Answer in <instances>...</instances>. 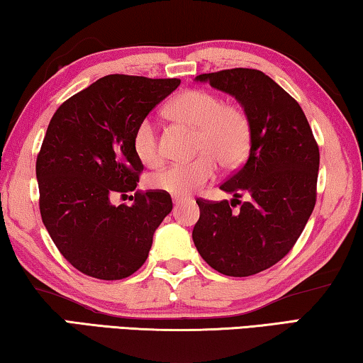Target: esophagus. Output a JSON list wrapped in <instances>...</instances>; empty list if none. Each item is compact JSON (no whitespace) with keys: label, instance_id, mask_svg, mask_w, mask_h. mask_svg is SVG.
Wrapping results in <instances>:
<instances>
[{"label":"esophagus","instance_id":"34e87169","mask_svg":"<svg viewBox=\"0 0 363 363\" xmlns=\"http://www.w3.org/2000/svg\"><path fill=\"white\" fill-rule=\"evenodd\" d=\"M172 199H174V204H180L183 201H193L191 198H185V196H172Z\"/></svg>","mask_w":363,"mask_h":363}]
</instances>
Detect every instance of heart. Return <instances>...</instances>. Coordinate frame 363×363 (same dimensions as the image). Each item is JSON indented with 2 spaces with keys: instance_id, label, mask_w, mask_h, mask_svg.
<instances>
[{
  "instance_id": "heart-1",
  "label": "heart",
  "mask_w": 363,
  "mask_h": 363,
  "mask_svg": "<svg viewBox=\"0 0 363 363\" xmlns=\"http://www.w3.org/2000/svg\"><path fill=\"white\" fill-rule=\"evenodd\" d=\"M167 114L174 121L196 128V151L191 160L174 162L150 178L152 188L175 196H188L211 182L217 162L235 169L245 162L251 146V122L245 109L223 103L218 94L206 90H186L170 101ZM135 156L154 167L162 160L157 130L150 118L136 125L132 138Z\"/></svg>"
}]
</instances>
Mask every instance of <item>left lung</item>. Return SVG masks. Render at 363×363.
Segmentation results:
<instances>
[{
    "mask_svg": "<svg viewBox=\"0 0 363 363\" xmlns=\"http://www.w3.org/2000/svg\"><path fill=\"white\" fill-rule=\"evenodd\" d=\"M196 82L240 101L251 122V147L245 165L220 185L233 193L231 203L196 201L194 246L223 275H255L293 249L315 207L318 145L298 101L260 70L228 69ZM236 203L242 206L233 211Z\"/></svg>",
    "mask_w": 363,
    "mask_h": 363,
    "instance_id": "1",
    "label": "left lung"
}]
</instances>
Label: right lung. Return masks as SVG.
<instances>
[{"label":"right lung","instance_id":"right-lung-1","mask_svg":"<svg viewBox=\"0 0 363 363\" xmlns=\"http://www.w3.org/2000/svg\"><path fill=\"white\" fill-rule=\"evenodd\" d=\"M180 85L178 79L106 75L59 106L37 157L41 220L77 270L122 280L145 264L152 235L172 211L167 191H133L143 164L132 138L138 123Z\"/></svg>","mask_w":363,"mask_h":363}]
</instances>
